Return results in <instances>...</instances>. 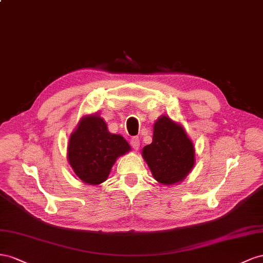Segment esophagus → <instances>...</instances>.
Here are the masks:
<instances>
[{"label": "esophagus", "mask_w": 263, "mask_h": 263, "mask_svg": "<svg viewBox=\"0 0 263 263\" xmlns=\"http://www.w3.org/2000/svg\"><path fill=\"white\" fill-rule=\"evenodd\" d=\"M131 143V146L134 148V149H139L140 147V139L138 137H133L130 141Z\"/></svg>", "instance_id": "34e87169"}]
</instances>
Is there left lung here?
Wrapping results in <instances>:
<instances>
[{
    "label": "left lung",
    "instance_id": "left-lung-1",
    "mask_svg": "<svg viewBox=\"0 0 263 263\" xmlns=\"http://www.w3.org/2000/svg\"><path fill=\"white\" fill-rule=\"evenodd\" d=\"M143 157L157 182H181L195 163V151L183 127L163 116L154 123L153 141L144 146Z\"/></svg>",
    "mask_w": 263,
    "mask_h": 263
}]
</instances>
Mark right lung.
I'll return each instance as SVG.
<instances>
[{
  "label": "right lung",
  "mask_w": 263,
  "mask_h": 263,
  "mask_svg": "<svg viewBox=\"0 0 263 263\" xmlns=\"http://www.w3.org/2000/svg\"><path fill=\"white\" fill-rule=\"evenodd\" d=\"M130 151V145L119 134L108 131L98 116L85 117L72 132L68 145V160L76 175L90 185L107 179L117 157Z\"/></svg>",
  "instance_id": "add662e5"
}]
</instances>
